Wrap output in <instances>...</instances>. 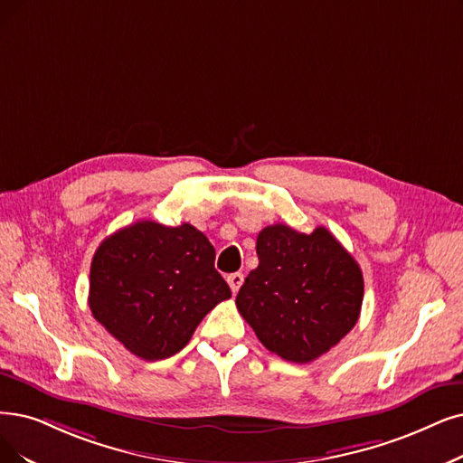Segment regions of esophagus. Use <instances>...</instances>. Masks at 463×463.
<instances>
[{
  "label": "esophagus",
  "instance_id": "obj_1",
  "mask_svg": "<svg viewBox=\"0 0 463 463\" xmlns=\"http://www.w3.org/2000/svg\"><path fill=\"white\" fill-rule=\"evenodd\" d=\"M243 279H245L243 273H239V271H237V273H232V275H228V285H230V288H232V292H233V294H237V290L241 288Z\"/></svg>",
  "mask_w": 463,
  "mask_h": 463
}]
</instances>
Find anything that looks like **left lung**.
Wrapping results in <instances>:
<instances>
[{"instance_id":"1","label":"left lung","mask_w":463,"mask_h":463,"mask_svg":"<svg viewBox=\"0 0 463 463\" xmlns=\"http://www.w3.org/2000/svg\"><path fill=\"white\" fill-rule=\"evenodd\" d=\"M256 254L258 268L235 304L271 354L316 361L355 326L363 271L326 228L300 233L287 224L268 226L258 233Z\"/></svg>"}]
</instances>
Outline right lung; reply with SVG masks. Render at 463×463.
<instances>
[{
    "mask_svg": "<svg viewBox=\"0 0 463 463\" xmlns=\"http://www.w3.org/2000/svg\"><path fill=\"white\" fill-rule=\"evenodd\" d=\"M230 296L214 269V247L192 224L135 222L106 237L90 262L92 317L146 361L178 354Z\"/></svg>",
    "mask_w": 463,
    "mask_h": 463,
    "instance_id": "add662e5",
    "label": "right lung"
}]
</instances>
